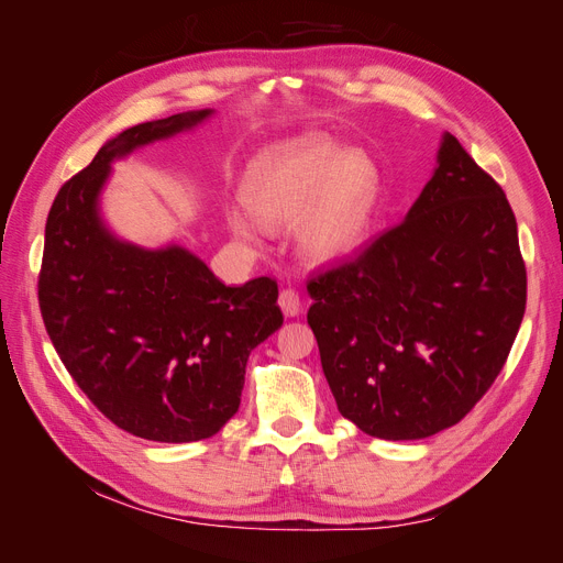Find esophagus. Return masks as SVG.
<instances>
[{
    "label": "esophagus",
    "instance_id": "34e87169",
    "mask_svg": "<svg viewBox=\"0 0 563 563\" xmlns=\"http://www.w3.org/2000/svg\"><path fill=\"white\" fill-rule=\"evenodd\" d=\"M279 308H282V312L286 314V317H298L300 314V296H298V291L296 288H282V294H279Z\"/></svg>",
    "mask_w": 563,
    "mask_h": 563
}]
</instances>
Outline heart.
Listing matches in <instances>:
<instances>
[{"label": "heart", "mask_w": 563, "mask_h": 563, "mask_svg": "<svg viewBox=\"0 0 563 563\" xmlns=\"http://www.w3.org/2000/svg\"><path fill=\"white\" fill-rule=\"evenodd\" d=\"M244 195L253 216H230L236 236L258 242V220L288 225L300 217L296 242L302 255L333 263L362 246L376 207L378 176L362 152L302 139L265 152L249 174Z\"/></svg>", "instance_id": "1"}]
</instances>
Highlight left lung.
I'll use <instances>...</instances> for the list:
<instances>
[{
    "label": "left lung",
    "instance_id": "left-lung-1",
    "mask_svg": "<svg viewBox=\"0 0 563 563\" xmlns=\"http://www.w3.org/2000/svg\"><path fill=\"white\" fill-rule=\"evenodd\" d=\"M310 286L308 323L340 416L389 441L437 434L496 383L519 333L526 265L515 211L446 133L401 223Z\"/></svg>",
    "mask_w": 563,
    "mask_h": 563
}]
</instances>
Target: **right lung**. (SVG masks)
<instances>
[{
    "mask_svg": "<svg viewBox=\"0 0 563 563\" xmlns=\"http://www.w3.org/2000/svg\"><path fill=\"white\" fill-rule=\"evenodd\" d=\"M209 114L135 124L65 180L37 282L46 333L77 387L117 428L166 444L223 430L240 408L251 350L284 321L277 279L225 286L190 251H143L100 223L110 162Z\"/></svg>",
    "mask_w": 563,
    "mask_h": 563,
    "instance_id": "1",
    "label": "right lung"
}]
</instances>
